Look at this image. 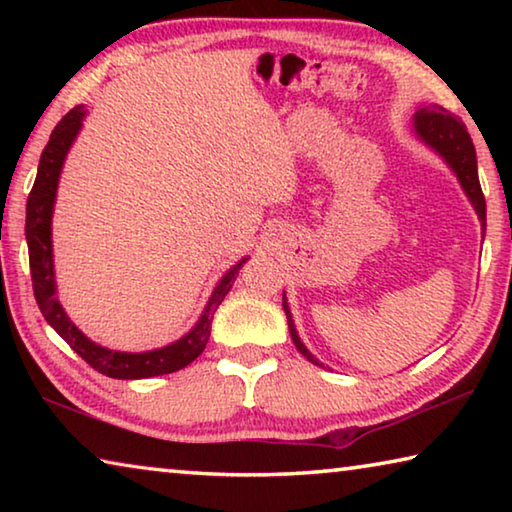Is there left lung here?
Masks as SVG:
<instances>
[{
  "label": "left lung",
  "mask_w": 512,
  "mask_h": 512,
  "mask_svg": "<svg viewBox=\"0 0 512 512\" xmlns=\"http://www.w3.org/2000/svg\"><path fill=\"white\" fill-rule=\"evenodd\" d=\"M413 126L420 140L427 142L431 149H436L447 160L449 167L454 169L456 178L461 180L467 198H470L476 214H479L481 225H485V196L481 192L479 173H476V151H474L472 137L467 133L463 121L445 108L431 106V108H420L415 112ZM282 307H284V314H287L291 339L296 343L298 352L302 357H307L311 363H316V366H323V363H318L314 357H311V352L305 348V343L300 341L296 325H293L287 298H282Z\"/></svg>",
  "instance_id": "left-lung-1"
}]
</instances>
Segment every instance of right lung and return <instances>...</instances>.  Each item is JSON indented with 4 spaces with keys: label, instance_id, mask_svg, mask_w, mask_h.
<instances>
[{
    "label": "right lung",
    "instance_id": "obj_1",
    "mask_svg": "<svg viewBox=\"0 0 512 512\" xmlns=\"http://www.w3.org/2000/svg\"><path fill=\"white\" fill-rule=\"evenodd\" d=\"M83 106H76L67 112V115L58 121V126L51 133L45 151L40 155L38 176L27 201V244H29V266H31V280H33V293H36V302L45 316L47 323L63 336L69 348H72L79 357L90 363V366L101 372V375L112 379H144V377H158L169 375L192 363L198 354L205 350L207 339L212 332V318L216 307L221 305L223 298L228 296L232 289V282L237 280L239 268L246 264L241 259L237 266H232L228 273L223 275L219 287L214 289L210 302L203 311L201 320L196 327L183 339L167 345V348L151 350V352H115L101 345L92 343L88 336L79 332L72 320L60 307L56 298V280H54V255H51V214H54V201L60 169H63L65 155L72 146L74 137L81 131V121L85 117Z\"/></svg>",
    "mask_w": 512,
    "mask_h": 512
}]
</instances>
